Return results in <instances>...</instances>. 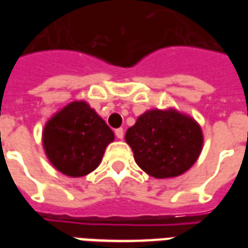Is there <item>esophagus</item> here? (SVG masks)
Here are the masks:
<instances>
[{"label": "esophagus", "instance_id": "obj_1", "mask_svg": "<svg viewBox=\"0 0 248 248\" xmlns=\"http://www.w3.org/2000/svg\"><path fill=\"white\" fill-rule=\"evenodd\" d=\"M115 135H117V138H118V140H122V138H124V129H117V130H115Z\"/></svg>", "mask_w": 248, "mask_h": 248}]
</instances>
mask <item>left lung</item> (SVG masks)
I'll return each instance as SVG.
<instances>
[{
	"label": "left lung",
	"instance_id": "8db88e82",
	"mask_svg": "<svg viewBox=\"0 0 248 248\" xmlns=\"http://www.w3.org/2000/svg\"><path fill=\"white\" fill-rule=\"evenodd\" d=\"M124 140L146 174L165 179L182 175L197 162L203 133L195 119L177 108H151L127 129Z\"/></svg>",
	"mask_w": 248,
	"mask_h": 248
}]
</instances>
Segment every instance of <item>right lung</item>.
I'll use <instances>...</instances> for the list:
<instances>
[{
	"label": "right lung",
	"instance_id": "obj_1",
	"mask_svg": "<svg viewBox=\"0 0 248 248\" xmlns=\"http://www.w3.org/2000/svg\"><path fill=\"white\" fill-rule=\"evenodd\" d=\"M113 140V130L85 101L66 105L42 130V146L49 162L71 178L94 171Z\"/></svg>",
	"mask_w": 248,
	"mask_h": 248
}]
</instances>
